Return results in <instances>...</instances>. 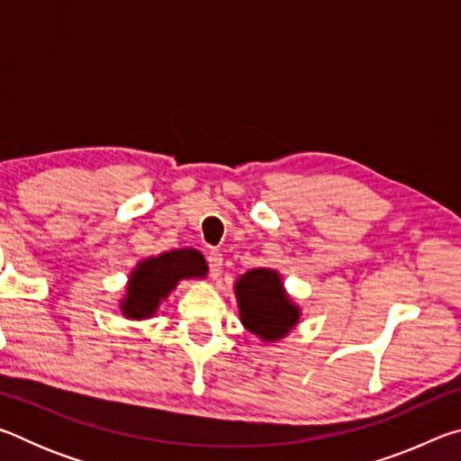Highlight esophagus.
Wrapping results in <instances>:
<instances>
[{
  "label": "esophagus",
  "instance_id": "obj_1",
  "mask_svg": "<svg viewBox=\"0 0 461 461\" xmlns=\"http://www.w3.org/2000/svg\"><path fill=\"white\" fill-rule=\"evenodd\" d=\"M207 264H209V275H212V278H217L221 275L223 256L220 252H209L207 254Z\"/></svg>",
  "mask_w": 461,
  "mask_h": 461
}]
</instances>
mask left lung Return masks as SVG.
Returning <instances> with one entry per match:
<instances>
[{
  "instance_id": "8db88e82",
  "label": "left lung",
  "mask_w": 461,
  "mask_h": 461,
  "mask_svg": "<svg viewBox=\"0 0 461 461\" xmlns=\"http://www.w3.org/2000/svg\"><path fill=\"white\" fill-rule=\"evenodd\" d=\"M240 319L264 341H278L299 323L301 309L288 299L276 270L252 268L236 280Z\"/></svg>"
}]
</instances>
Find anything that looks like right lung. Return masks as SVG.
<instances>
[{"label": "right lung", "mask_w": 461, "mask_h": 461, "mask_svg": "<svg viewBox=\"0 0 461 461\" xmlns=\"http://www.w3.org/2000/svg\"><path fill=\"white\" fill-rule=\"evenodd\" d=\"M207 262L194 248L170 249L156 258H146L131 270L122 301V313L128 319H148L183 278H205Z\"/></svg>", "instance_id": "add662e5"}]
</instances>
